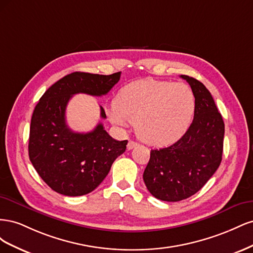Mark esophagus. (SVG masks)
Wrapping results in <instances>:
<instances>
[{"instance_id": "obj_1", "label": "esophagus", "mask_w": 253, "mask_h": 253, "mask_svg": "<svg viewBox=\"0 0 253 253\" xmlns=\"http://www.w3.org/2000/svg\"><path fill=\"white\" fill-rule=\"evenodd\" d=\"M137 145H138V143H137V142H135V141H132V140H129V141L127 142V145H126V148H127V150H132V149H134L135 147H137Z\"/></svg>"}]
</instances>
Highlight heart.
<instances>
[{"label": "heart", "instance_id": "1", "mask_svg": "<svg viewBox=\"0 0 253 253\" xmlns=\"http://www.w3.org/2000/svg\"><path fill=\"white\" fill-rule=\"evenodd\" d=\"M194 111V95L185 84L145 79L122 87L108 112L111 120L121 127L136 122L139 138L160 147L185 135Z\"/></svg>", "mask_w": 253, "mask_h": 253}]
</instances>
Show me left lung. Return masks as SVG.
Here are the masks:
<instances>
[{
    "mask_svg": "<svg viewBox=\"0 0 253 253\" xmlns=\"http://www.w3.org/2000/svg\"><path fill=\"white\" fill-rule=\"evenodd\" d=\"M192 88V124L179 140L151 150L143 180L150 193L165 202H179L200 191L221 162L225 124L210 91L202 82L181 75Z\"/></svg>",
    "mask_w": 253,
    "mask_h": 253,
    "instance_id": "left-lung-1",
    "label": "left lung"
}]
</instances>
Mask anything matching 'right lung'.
Here are the masks:
<instances>
[{
  "instance_id": "1",
  "label": "right lung",
  "mask_w": 253,
  "mask_h": 253,
  "mask_svg": "<svg viewBox=\"0 0 253 253\" xmlns=\"http://www.w3.org/2000/svg\"><path fill=\"white\" fill-rule=\"evenodd\" d=\"M120 75L72 73L52 84L36 105L30 122L29 159L56 192L66 196L91 192L109 174L115 159L125 153L127 140H115L102 124L91 132L77 133L65 120L66 105L73 95H106ZM100 116L106 118L102 106Z\"/></svg>"
}]
</instances>
